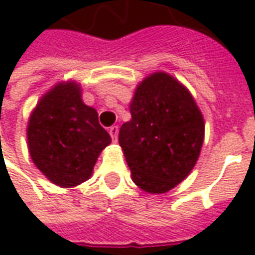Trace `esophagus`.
Here are the masks:
<instances>
[{"label":"esophagus","instance_id":"esophagus-1","mask_svg":"<svg viewBox=\"0 0 255 255\" xmlns=\"http://www.w3.org/2000/svg\"><path fill=\"white\" fill-rule=\"evenodd\" d=\"M109 133H111L113 142H117V136H119V127H117V126H113V127L109 128Z\"/></svg>","mask_w":255,"mask_h":255}]
</instances>
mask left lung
I'll return each mask as SVG.
<instances>
[{"label":"left lung","instance_id":"1","mask_svg":"<svg viewBox=\"0 0 255 255\" xmlns=\"http://www.w3.org/2000/svg\"><path fill=\"white\" fill-rule=\"evenodd\" d=\"M131 120L119 132L133 183L164 194L183 182L197 164L205 135L199 108L184 86L165 72L142 80L129 104Z\"/></svg>","mask_w":255,"mask_h":255}]
</instances>
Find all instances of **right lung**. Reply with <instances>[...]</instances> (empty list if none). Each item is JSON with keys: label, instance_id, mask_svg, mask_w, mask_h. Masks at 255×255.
Returning a JSON list of instances; mask_svg holds the SVG:
<instances>
[{"label": "right lung", "instance_id": "obj_1", "mask_svg": "<svg viewBox=\"0 0 255 255\" xmlns=\"http://www.w3.org/2000/svg\"><path fill=\"white\" fill-rule=\"evenodd\" d=\"M27 140L36 168L65 188L90 179L98 155L112 142L72 80L57 83L39 100L28 119Z\"/></svg>", "mask_w": 255, "mask_h": 255}]
</instances>
